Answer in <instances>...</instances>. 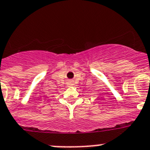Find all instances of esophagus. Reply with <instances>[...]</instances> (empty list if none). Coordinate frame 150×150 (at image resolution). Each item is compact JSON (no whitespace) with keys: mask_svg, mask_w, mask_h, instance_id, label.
<instances>
[{"mask_svg":"<svg viewBox=\"0 0 150 150\" xmlns=\"http://www.w3.org/2000/svg\"><path fill=\"white\" fill-rule=\"evenodd\" d=\"M67 86H73V85H74V81H73V80H72V79L68 80V81H67Z\"/></svg>","mask_w":150,"mask_h":150,"instance_id":"esophagus-1","label":"esophagus"}]
</instances>
